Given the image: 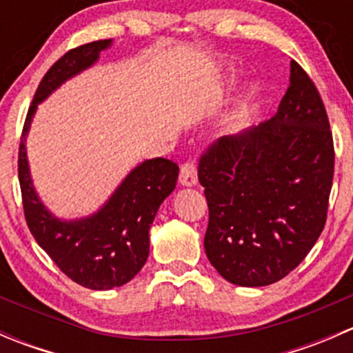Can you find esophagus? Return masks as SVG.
<instances>
[{
    "label": "esophagus",
    "instance_id": "esophagus-1",
    "mask_svg": "<svg viewBox=\"0 0 353 353\" xmlns=\"http://www.w3.org/2000/svg\"><path fill=\"white\" fill-rule=\"evenodd\" d=\"M196 181H198L196 163H194V160H186V162L181 165L179 183L183 184V186H194Z\"/></svg>",
    "mask_w": 353,
    "mask_h": 353
}]
</instances>
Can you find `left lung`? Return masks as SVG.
<instances>
[{"instance_id": "8db88e82", "label": "left lung", "mask_w": 353, "mask_h": 353, "mask_svg": "<svg viewBox=\"0 0 353 353\" xmlns=\"http://www.w3.org/2000/svg\"><path fill=\"white\" fill-rule=\"evenodd\" d=\"M334 172L325 104L304 68L270 121L199 157L208 203L205 251L230 283L263 287L301 265L325 229Z\"/></svg>"}]
</instances>
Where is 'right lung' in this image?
Segmentation results:
<instances>
[{
	"label": "right lung",
	"instance_id": "1",
	"mask_svg": "<svg viewBox=\"0 0 353 353\" xmlns=\"http://www.w3.org/2000/svg\"><path fill=\"white\" fill-rule=\"evenodd\" d=\"M109 46L110 39L78 46L49 68L28 108L19 147L23 215L32 236L68 279L92 290L121 287L140 272L150 251L148 230L157 210L174 191L179 174L172 160H147L128 174L104 208L74 222L54 219L35 194L28 174L25 134L37 104L68 78L94 65L102 49Z\"/></svg>",
	"mask_w": 353,
	"mask_h": 353
}]
</instances>
